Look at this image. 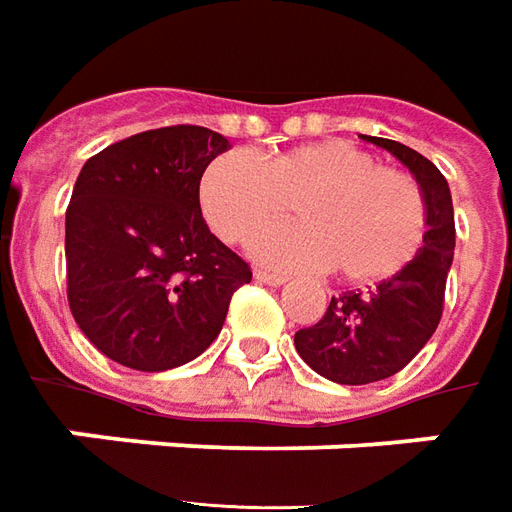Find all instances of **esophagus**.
Returning a JSON list of instances; mask_svg holds the SVG:
<instances>
[{"label":"esophagus","mask_w":512,"mask_h":512,"mask_svg":"<svg viewBox=\"0 0 512 512\" xmlns=\"http://www.w3.org/2000/svg\"><path fill=\"white\" fill-rule=\"evenodd\" d=\"M255 280L263 282V285H285V277L282 274H274V271H263V268H255Z\"/></svg>","instance_id":"esophagus-1"}]
</instances>
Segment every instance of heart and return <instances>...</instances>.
I'll return each instance as SVG.
<instances>
[{"instance_id":"obj_1","label":"heart","mask_w":512,"mask_h":512,"mask_svg":"<svg viewBox=\"0 0 512 512\" xmlns=\"http://www.w3.org/2000/svg\"><path fill=\"white\" fill-rule=\"evenodd\" d=\"M302 222L257 233L252 255L280 268H327L374 285L396 277L424 244L427 210L416 180L349 141H313L268 160L224 152L202 174L199 202L207 224L230 244L287 212Z\"/></svg>"}]
</instances>
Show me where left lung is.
Returning <instances> with one entry per match:
<instances>
[{
    "label": "left lung",
    "instance_id": "1",
    "mask_svg": "<svg viewBox=\"0 0 512 512\" xmlns=\"http://www.w3.org/2000/svg\"><path fill=\"white\" fill-rule=\"evenodd\" d=\"M363 141L391 152L416 177L427 232L413 263L396 277L368 291L332 296L321 321L293 335L307 366L338 385L388 380L424 349L441 321L446 274L455 257L452 191L435 163L399 141L374 135H363Z\"/></svg>",
    "mask_w": 512,
    "mask_h": 512
}]
</instances>
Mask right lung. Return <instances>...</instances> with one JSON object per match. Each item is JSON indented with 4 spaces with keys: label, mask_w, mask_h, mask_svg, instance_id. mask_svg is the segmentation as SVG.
I'll return each instance as SVG.
<instances>
[{
    "label": "right lung",
    "mask_w": 512,
    "mask_h": 512,
    "mask_svg": "<svg viewBox=\"0 0 512 512\" xmlns=\"http://www.w3.org/2000/svg\"><path fill=\"white\" fill-rule=\"evenodd\" d=\"M230 141L160 127L82 166L66 210L69 307L96 349L135 371L185 366L219 338L232 293L252 280L207 230L199 180Z\"/></svg>",
    "instance_id": "add662e5"
}]
</instances>
